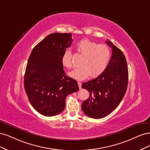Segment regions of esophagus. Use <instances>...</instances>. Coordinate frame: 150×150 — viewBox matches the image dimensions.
I'll use <instances>...</instances> for the list:
<instances>
[{"instance_id":"1","label":"esophagus","mask_w":150,"mask_h":150,"mask_svg":"<svg viewBox=\"0 0 150 150\" xmlns=\"http://www.w3.org/2000/svg\"><path fill=\"white\" fill-rule=\"evenodd\" d=\"M78 85H79V88H81V82H78Z\"/></svg>"}]
</instances>
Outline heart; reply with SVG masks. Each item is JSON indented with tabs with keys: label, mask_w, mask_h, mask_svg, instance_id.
Here are the masks:
<instances>
[{
	"label": "heart",
	"mask_w": 150,
	"mask_h": 150,
	"mask_svg": "<svg viewBox=\"0 0 150 150\" xmlns=\"http://www.w3.org/2000/svg\"><path fill=\"white\" fill-rule=\"evenodd\" d=\"M76 49L83 55L81 62V67L69 73L70 76L77 80H84L90 75L96 77L103 73L111 59V50L105 44L88 39L81 40L77 43ZM62 65L67 69L73 67L72 54L70 50L66 49L61 57Z\"/></svg>",
	"instance_id": "heart-1"
}]
</instances>
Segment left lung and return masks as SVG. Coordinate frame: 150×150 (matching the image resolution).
<instances>
[{
  "label": "left lung",
  "mask_w": 150,
  "mask_h": 150,
  "mask_svg": "<svg viewBox=\"0 0 150 150\" xmlns=\"http://www.w3.org/2000/svg\"><path fill=\"white\" fill-rule=\"evenodd\" d=\"M106 43L112 48L107 69L96 79L81 85L90 93L81 109L88 117L95 119L107 117L116 109L126 93L128 82L126 58L112 42L107 40Z\"/></svg>",
  "instance_id": "left-lung-1"
}]
</instances>
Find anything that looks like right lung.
I'll return each mask as SVG.
<instances>
[{
	"mask_svg": "<svg viewBox=\"0 0 150 150\" xmlns=\"http://www.w3.org/2000/svg\"><path fill=\"white\" fill-rule=\"evenodd\" d=\"M73 42L70 33H54L33 48L24 75V88L37 112L46 117L60 113L67 95L79 90L77 81L67 76L61 62Z\"/></svg>",
	"mask_w": 150,
	"mask_h": 150,
	"instance_id": "1",
	"label": "right lung"
}]
</instances>
